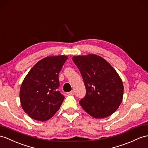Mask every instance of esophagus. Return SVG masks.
Segmentation results:
<instances>
[{"label": "esophagus", "mask_w": 148, "mask_h": 148, "mask_svg": "<svg viewBox=\"0 0 148 148\" xmlns=\"http://www.w3.org/2000/svg\"><path fill=\"white\" fill-rule=\"evenodd\" d=\"M67 93H68V95H74L75 94V91L74 90H71V92H68Z\"/></svg>", "instance_id": "obj_1"}]
</instances>
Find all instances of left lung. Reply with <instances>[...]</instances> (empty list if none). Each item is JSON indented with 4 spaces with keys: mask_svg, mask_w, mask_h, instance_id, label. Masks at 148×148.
<instances>
[{
    "mask_svg": "<svg viewBox=\"0 0 148 148\" xmlns=\"http://www.w3.org/2000/svg\"><path fill=\"white\" fill-rule=\"evenodd\" d=\"M80 70L86 88L80 106L97 119L110 116L122 100L124 86L114 68L103 58L94 54L72 58Z\"/></svg>",
    "mask_w": 148,
    "mask_h": 148,
    "instance_id": "8db88e82",
    "label": "left lung"
}]
</instances>
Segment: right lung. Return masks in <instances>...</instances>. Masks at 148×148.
Returning a JSON list of instances; mask_svg holds the SVG:
<instances>
[{"instance_id": "right-lung-1", "label": "right lung", "mask_w": 148, "mask_h": 148, "mask_svg": "<svg viewBox=\"0 0 148 148\" xmlns=\"http://www.w3.org/2000/svg\"><path fill=\"white\" fill-rule=\"evenodd\" d=\"M66 56L46 57L32 67L20 89L23 110L34 120L45 121L58 110L64 97L59 91V73Z\"/></svg>"}]
</instances>
